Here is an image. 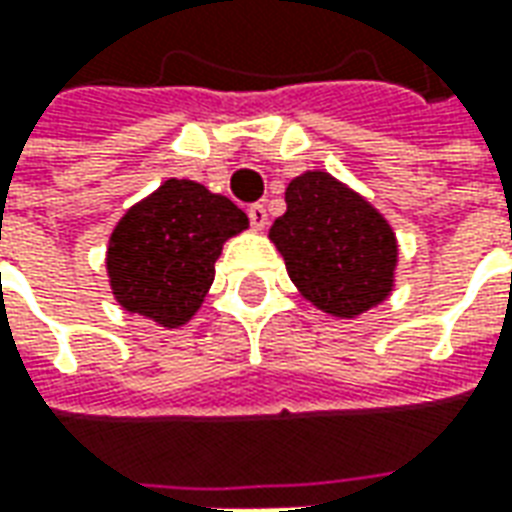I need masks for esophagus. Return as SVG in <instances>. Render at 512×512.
I'll return each instance as SVG.
<instances>
[{
    "label": "esophagus",
    "mask_w": 512,
    "mask_h": 512,
    "mask_svg": "<svg viewBox=\"0 0 512 512\" xmlns=\"http://www.w3.org/2000/svg\"><path fill=\"white\" fill-rule=\"evenodd\" d=\"M246 213H249V222H252V227H255V230H263V227L268 224L266 205L255 202V205H249V208H246Z\"/></svg>",
    "instance_id": "obj_1"
}]
</instances>
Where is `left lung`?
I'll use <instances>...</instances> for the list:
<instances>
[{"label": "left lung", "mask_w": 512, "mask_h": 512, "mask_svg": "<svg viewBox=\"0 0 512 512\" xmlns=\"http://www.w3.org/2000/svg\"><path fill=\"white\" fill-rule=\"evenodd\" d=\"M288 211L271 241L301 296L337 318H356L392 290L397 241L381 213L329 172H304L285 191Z\"/></svg>", "instance_id": "obj_1"}]
</instances>
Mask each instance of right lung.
<instances>
[{"label":"right lung","mask_w":512,"mask_h":512,"mask_svg":"<svg viewBox=\"0 0 512 512\" xmlns=\"http://www.w3.org/2000/svg\"><path fill=\"white\" fill-rule=\"evenodd\" d=\"M246 224V213L222 194L194 180H167L136 202L109 238L115 299L161 326H183L211 288L222 244Z\"/></svg>","instance_id":"1"}]
</instances>
